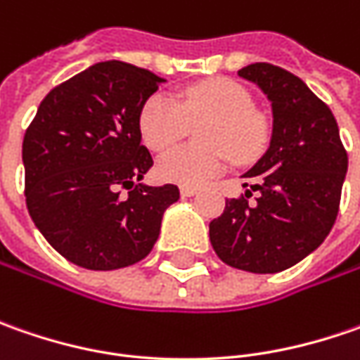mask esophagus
<instances>
[{
    "instance_id": "obj_1",
    "label": "esophagus",
    "mask_w": 360,
    "mask_h": 360,
    "mask_svg": "<svg viewBox=\"0 0 360 360\" xmlns=\"http://www.w3.org/2000/svg\"><path fill=\"white\" fill-rule=\"evenodd\" d=\"M180 194H182V196H194V194H198V188L182 186L180 188Z\"/></svg>"
}]
</instances>
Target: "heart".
Returning a JSON list of instances; mask_svg holds the SVG:
<instances>
[{"instance_id":"b5f03b06","label":"heart","mask_w":360,"mask_h":360,"mask_svg":"<svg viewBox=\"0 0 360 360\" xmlns=\"http://www.w3.org/2000/svg\"><path fill=\"white\" fill-rule=\"evenodd\" d=\"M207 122L198 128L204 146H182L160 156L158 176L166 182L200 186L224 172L229 156L236 164L255 162L269 142V120L252 105V96L242 84L214 77L190 86L180 100L156 91L138 112V131L150 150L174 146L188 124Z\"/></svg>"}]
</instances>
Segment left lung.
<instances>
[{
    "label": "left lung",
    "instance_id": "left-lung-1",
    "mask_svg": "<svg viewBox=\"0 0 360 360\" xmlns=\"http://www.w3.org/2000/svg\"><path fill=\"white\" fill-rule=\"evenodd\" d=\"M238 76L255 82L272 104V138L264 156L242 176L246 196L229 198L210 222L222 262L256 274L290 269L319 248L339 214L349 166L330 108L295 74L250 63ZM259 192L248 205L252 190Z\"/></svg>",
    "mask_w": 360,
    "mask_h": 360
}]
</instances>
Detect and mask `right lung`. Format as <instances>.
<instances>
[{"instance_id": "right-lung-1", "label": "right lung", "mask_w": 360, "mask_h": 360, "mask_svg": "<svg viewBox=\"0 0 360 360\" xmlns=\"http://www.w3.org/2000/svg\"><path fill=\"white\" fill-rule=\"evenodd\" d=\"M162 82L131 63H96L49 91L25 130L27 212L82 269L140 262L158 240L164 210L180 198L174 184H136L154 164L138 112Z\"/></svg>"}]
</instances>
